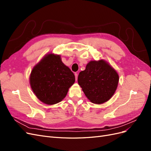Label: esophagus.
<instances>
[{
  "label": "esophagus",
  "mask_w": 151,
  "mask_h": 151,
  "mask_svg": "<svg viewBox=\"0 0 151 151\" xmlns=\"http://www.w3.org/2000/svg\"><path fill=\"white\" fill-rule=\"evenodd\" d=\"M75 77H76V80H77V77H78V74L77 73H75Z\"/></svg>",
  "instance_id": "esophagus-1"
}]
</instances>
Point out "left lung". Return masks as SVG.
<instances>
[{
	"label": "left lung",
	"mask_w": 151,
	"mask_h": 151,
	"mask_svg": "<svg viewBox=\"0 0 151 151\" xmlns=\"http://www.w3.org/2000/svg\"><path fill=\"white\" fill-rule=\"evenodd\" d=\"M78 84L89 101L100 104L108 101L117 89L119 76L103 59L90 61L78 76Z\"/></svg>",
	"instance_id": "obj_1"
}]
</instances>
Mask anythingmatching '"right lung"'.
Returning <instances> with one entry per match:
<instances>
[{"label": "right lung", "instance_id": "right-lung-1", "mask_svg": "<svg viewBox=\"0 0 151 151\" xmlns=\"http://www.w3.org/2000/svg\"><path fill=\"white\" fill-rule=\"evenodd\" d=\"M75 83V76L59 55L47 53L32 69L31 89L42 103L52 105L62 101Z\"/></svg>", "mask_w": 151, "mask_h": 151}]
</instances>
